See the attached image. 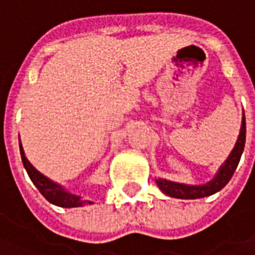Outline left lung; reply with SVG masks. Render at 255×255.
Returning a JSON list of instances; mask_svg holds the SVG:
<instances>
[{
	"instance_id": "obj_1",
	"label": "left lung",
	"mask_w": 255,
	"mask_h": 255,
	"mask_svg": "<svg viewBox=\"0 0 255 255\" xmlns=\"http://www.w3.org/2000/svg\"><path fill=\"white\" fill-rule=\"evenodd\" d=\"M244 144H246V117L243 116L242 129H240L239 139H237V142L233 148L232 154L229 155L227 161L219 169L215 179L210 180L206 185H199V186H190V185H182V183H176V182H171V180L156 179V185L159 186V189L162 190L165 195L172 196V198L199 199L210 196L216 192H219L220 189H223L229 183V180L232 179L233 173H234L237 165L240 162Z\"/></svg>"
}]
</instances>
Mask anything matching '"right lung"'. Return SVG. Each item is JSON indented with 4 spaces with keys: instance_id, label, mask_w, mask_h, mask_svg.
Listing matches in <instances>:
<instances>
[{
    "instance_id": "obj_1",
    "label": "right lung",
    "mask_w": 255,
    "mask_h": 255,
    "mask_svg": "<svg viewBox=\"0 0 255 255\" xmlns=\"http://www.w3.org/2000/svg\"><path fill=\"white\" fill-rule=\"evenodd\" d=\"M19 151H21V158H22V163L25 166V169L28 172L29 178L33 182V185L38 188L40 193L45 196L46 200H49L50 203L56 205V206L60 207H79L83 205L86 200H80L79 196L76 195H72L66 192L62 186H59L57 183H53L52 180H49L46 176H43L40 172H38L33 166L31 165V162L26 159V156L23 154L22 145L19 142Z\"/></svg>"
}]
</instances>
